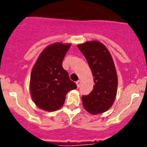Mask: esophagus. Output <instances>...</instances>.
Segmentation results:
<instances>
[{"mask_svg":"<svg viewBox=\"0 0 147 147\" xmlns=\"http://www.w3.org/2000/svg\"><path fill=\"white\" fill-rule=\"evenodd\" d=\"M76 85H77L78 88H80V87L81 86V81H80V80H78V81L76 82Z\"/></svg>","mask_w":147,"mask_h":147,"instance_id":"34e87169","label":"esophagus"}]
</instances>
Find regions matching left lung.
Wrapping results in <instances>:
<instances>
[{
  "instance_id": "8db88e82",
  "label": "left lung",
  "mask_w": 147,
  "mask_h": 147,
  "mask_svg": "<svg viewBox=\"0 0 147 147\" xmlns=\"http://www.w3.org/2000/svg\"><path fill=\"white\" fill-rule=\"evenodd\" d=\"M77 47L88 61L95 83L93 90L82 97L83 107L90 113H102L110 108L117 93L118 77L113 60L108 49L98 41H88Z\"/></svg>"
}]
</instances>
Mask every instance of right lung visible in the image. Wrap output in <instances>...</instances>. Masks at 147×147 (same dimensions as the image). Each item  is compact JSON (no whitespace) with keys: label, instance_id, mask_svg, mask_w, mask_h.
Segmentation results:
<instances>
[{"label":"right lung","instance_id":"obj_1","mask_svg":"<svg viewBox=\"0 0 147 147\" xmlns=\"http://www.w3.org/2000/svg\"><path fill=\"white\" fill-rule=\"evenodd\" d=\"M71 44L56 42L45 48L32 68L30 92L37 107L55 111L64 105L66 94L77 88L62 67V60Z\"/></svg>","mask_w":147,"mask_h":147}]
</instances>
